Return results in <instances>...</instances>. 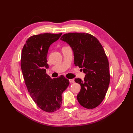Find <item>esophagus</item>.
Wrapping results in <instances>:
<instances>
[{
  "instance_id": "34e87169",
  "label": "esophagus",
  "mask_w": 133,
  "mask_h": 133,
  "mask_svg": "<svg viewBox=\"0 0 133 133\" xmlns=\"http://www.w3.org/2000/svg\"><path fill=\"white\" fill-rule=\"evenodd\" d=\"M69 82H70V83H74V82H75L74 79H69Z\"/></svg>"
}]
</instances>
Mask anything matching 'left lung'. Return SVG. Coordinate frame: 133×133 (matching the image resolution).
Here are the masks:
<instances>
[{"label":"left lung","instance_id":"left-lung-1","mask_svg":"<svg viewBox=\"0 0 133 133\" xmlns=\"http://www.w3.org/2000/svg\"><path fill=\"white\" fill-rule=\"evenodd\" d=\"M61 40L71 48L75 65L83 68L86 74L84 81L75 79L81 85L79 103L87 109L96 108L104 99L110 83L109 62L102 45L88 33L65 34Z\"/></svg>","mask_w":133,"mask_h":133}]
</instances>
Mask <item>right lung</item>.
Returning a JSON list of instances; mask_svg holds the SVG:
<instances>
[{"label": "right lung", "mask_w": 133, "mask_h": 133, "mask_svg": "<svg viewBox=\"0 0 133 133\" xmlns=\"http://www.w3.org/2000/svg\"><path fill=\"white\" fill-rule=\"evenodd\" d=\"M62 34L45 33L30 37L21 55V69L28 90L37 106L48 112L60 108L62 93L69 85V79L63 76L52 79L46 74L49 48Z\"/></svg>", "instance_id": "1"}]
</instances>
